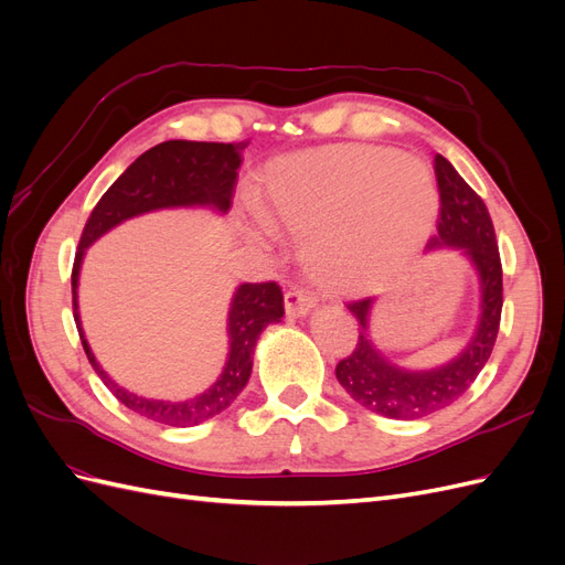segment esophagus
Here are the masks:
<instances>
[{"mask_svg": "<svg viewBox=\"0 0 565 565\" xmlns=\"http://www.w3.org/2000/svg\"><path fill=\"white\" fill-rule=\"evenodd\" d=\"M313 309H316V297L311 292H306V289H299V287L287 289V295H285L287 316L303 318V316H309Z\"/></svg>", "mask_w": 565, "mask_h": 565, "instance_id": "obj_1", "label": "esophagus"}]
</instances>
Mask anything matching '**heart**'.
<instances>
[{
  "label": "heart",
  "instance_id": "1",
  "mask_svg": "<svg viewBox=\"0 0 565 565\" xmlns=\"http://www.w3.org/2000/svg\"><path fill=\"white\" fill-rule=\"evenodd\" d=\"M262 212L306 241L303 259L324 285L365 292L396 278L429 241L438 188L419 160L393 148L330 146L273 162Z\"/></svg>",
  "mask_w": 565,
  "mask_h": 565
}]
</instances>
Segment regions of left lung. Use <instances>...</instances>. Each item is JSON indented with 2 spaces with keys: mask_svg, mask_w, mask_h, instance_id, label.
Returning a JSON list of instances; mask_svg holds the SVG:
<instances>
[{
  "mask_svg": "<svg viewBox=\"0 0 565 565\" xmlns=\"http://www.w3.org/2000/svg\"><path fill=\"white\" fill-rule=\"evenodd\" d=\"M440 193L438 233L426 249L455 247L473 264L481 280V316L473 337L450 363L431 370H403L391 363L370 339V311L374 299L351 301L358 320L355 349L337 363V380L349 396L388 419H422L465 396L492 353L502 316V262L494 228L483 200L443 158H434Z\"/></svg>",
  "mask_w": 565,
  "mask_h": 565,
  "instance_id": "left-lung-1",
  "label": "left lung"
}]
</instances>
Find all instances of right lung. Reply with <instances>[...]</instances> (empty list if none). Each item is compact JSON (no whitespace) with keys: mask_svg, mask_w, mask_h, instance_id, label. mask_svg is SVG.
<instances>
[{"mask_svg":"<svg viewBox=\"0 0 565 565\" xmlns=\"http://www.w3.org/2000/svg\"><path fill=\"white\" fill-rule=\"evenodd\" d=\"M245 148L247 141H164L146 150L98 200L79 237L73 264V313L84 353H87L100 382L113 391V396L119 403L134 409L136 415L158 424L195 426L224 413L241 396L252 374L256 339L270 322H278L285 316L282 289L276 282H245L235 289L228 311V361L224 372L218 374V380L207 391L185 401L143 398L115 384L108 377V372L98 365L96 355L89 349V341L84 339L77 306V282L84 252L110 228L146 212L169 207H212L218 214H226L231 210L237 167L243 162Z\"/></svg>","mask_w":565,"mask_h":565,"instance_id":"add662e5","label":"right lung"}]
</instances>
